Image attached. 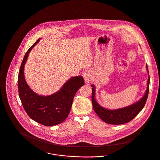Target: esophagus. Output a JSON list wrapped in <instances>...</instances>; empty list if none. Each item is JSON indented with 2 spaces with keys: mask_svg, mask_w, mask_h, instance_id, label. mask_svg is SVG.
Instances as JSON below:
<instances>
[{
  "mask_svg": "<svg viewBox=\"0 0 160 160\" xmlns=\"http://www.w3.org/2000/svg\"><path fill=\"white\" fill-rule=\"evenodd\" d=\"M84 79L85 81V82L87 84H89L91 82V79L92 78V73L91 71L89 69L86 70L83 74Z\"/></svg>",
  "mask_w": 160,
  "mask_h": 160,
  "instance_id": "1",
  "label": "esophagus"
}]
</instances>
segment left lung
Returning <instances> with one entry per match:
<instances>
[{
  "label": "left lung",
  "mask_w": 160,
  "mask_h": 160,
  "mask_svg": "<svg viewBox=\"0 0 160 160\" xmlns=\"http://www.w3.org/2000/svg\"><path fill=\"white\" fill-rule=\"evenodd\" d=\"M148 72V68L146 64ZM92 104L93 109L98 116L105 122L111 124H122L131 121L142 109L146 102L149 87V76L147 81V89L143 97L135 103L117 109H108L103 108L98 104L95 99V86L92 84Z\"/></svg>",
  "instance_id": "obj_1"
}]
</instances>
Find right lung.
<instances>
[{
	"label": "right lung",
	"mask_w": 160,
	"mask_h": 160,
	"mask_svg": "<svg viewBox=\"0 0 160 160\" xmlns=\"http://www.w3.org/2000/svg\"><path fill=\"white\" fill-rule=\"evenodd\" d=\"M39 39L27 51L21 64L18 76L19 94L22 104L28 116L44 126H52L63 122L68 116L74 97L84 84L82 76L72 77L56 92L41 96L34 92L27 84L24 77V66L32 49Z\"/></svg>",
	"instance_id": "right-lung-1"
}]
</instances>
